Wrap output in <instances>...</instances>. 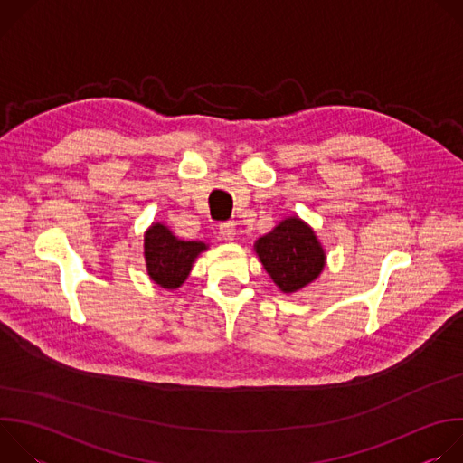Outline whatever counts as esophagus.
Instances as JSON below:
<instances>
[{
  "mask_svg": "<svg viewBox=\"0 0 463 463\" xmlns=\"http://www.w3.org/2000/svg\"><path fill=\"white\" fill-rule=\"evenodd\" d=\"M220 234H222V238L227 240V241L236 240V225H234L232 222L222 223V225H220Z\"/></svg>",
  "mask_w": 463,
  "mask_h": 463,
  "instance_id": "34e87169",
  "label": "esophagus"
}]
</instances>
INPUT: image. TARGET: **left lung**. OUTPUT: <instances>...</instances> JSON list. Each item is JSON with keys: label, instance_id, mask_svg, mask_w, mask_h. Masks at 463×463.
<instances>
[{"label": "left lung", "instance_id": "left-lung-1", "mask_svg": "<svg viewBox=\"0 0 463 463\" xmlns=\"http://www.w3.org/2000/svg\"><path fill=\"white\" fill-rule=\"evenodd\" d=\"M254 252L277 288L288 295L315 282L326 266L320 240L298 216L284 218L271 232L258 238Z\"/></svg>", "mask_w": 463, "mask_h": 463}]
</instances>
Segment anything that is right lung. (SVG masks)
I'll list each match as a JSON object with an SVG mask.
<instances>
[{
    "label": "right lung",
    "mask_w": 463,
    "mask_h": 463,
    "mask_svg": "<svg viewBox=\"0 0 463 463\" xmlns=\"http://www.w3.org/2000/svg\"><path fill=\"white\" fill-rule=\"evenodd\" d=\"M209 245L200 240H181L168 225L152 223L145 232V261L152 282L174 291L188 279L195 258Z\"/></svg>",
    "instance_id": "1"
}]
</instances>
